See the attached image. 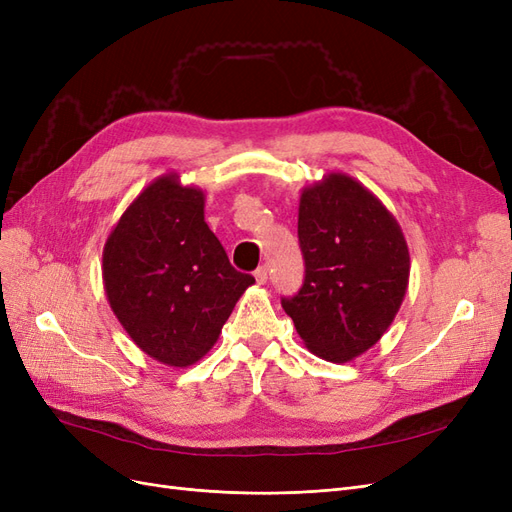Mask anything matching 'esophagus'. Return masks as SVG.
<instances>
[{
	"mask_svg": "<svg viewBox=\"0 0 512 512\" xmlns=\"http://www.w3.org/2000/svg\"><path fill=\"white\" fill-rule=\"evenodd\" d=\"M254 277H256V282H258L260 286H265V284H267V280H269V271H267V267H258V269L254 271Z\"/></svg>",
	"mask_w": 512,
	"mask_h": 512,
	"instance_id": "34e87169",
	"label": "esophagus"
}]
</instances>
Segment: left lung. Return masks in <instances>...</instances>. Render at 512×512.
<instances>
[{"mask_svg":"<svg viewBox=\"0 0 512 512\" xmlns=\"http://www.w3.org/2000/svg\"><path fill=\"white\" fill-rule=\"evenodd\" d=\"M305 280L282 299L309 352L346 363L380 342L404 303L410 252L376 194L346 173L307 185L299 200Z\"/></svg>","mask_w":512,"mask_h":512,"instance_id":"1","label":"left lung"}]
</instances>
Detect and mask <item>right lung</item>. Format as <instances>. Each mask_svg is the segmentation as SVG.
I'll return each instance as SVG.
<instances>
[{
  "instance_id": "1",
  "label": "right lung",
  "mask_w": 512,
  "mask_h": 512,
  "mask_svg": "<svg viewBox=\"0 0 512 512\" xmlns=\"http://www.w3.org/2000/svg\"><path fill=\"white\" fill-rule=\"evenodd\" d=\"M102 282L132 342L190 367L218 342L254 277L230 265L205 222V192L177 173L153 179L123 211L102 252Z\"/></svg>"
}]
</instances>
